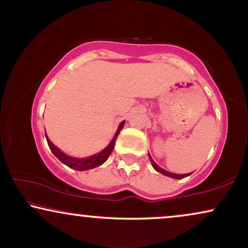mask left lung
Wrapping results in <instances>:
<instances>
[{
    "mask_svg": "<svg viewBox=\"0 0 248 248\" xmlns=\"http://www.w3.org/2000/svg\"><path fill=\"white\" fill-rule=\"evenodd\" d=\"M149 159H150L151 164H152V166H154V168L155 169V170L159 171V172H161L162 175L168 176V177H172V178H176V179H182V178H184V177H187V176H189V175L192 174V172H191V174H183V175H179V174H174V172H169V171H167V170H165V169H162L161 167H159V166L154 161V159L151 158L150 155H149Z\"/></svg>",
    "mask_w": 248,
    "mask_h": 248,
    "instance_id": "1",
    "label": "left lung"
}]
</instances>
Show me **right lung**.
<instances>
[{
	"label": "right lung",
	"instance_id": "1",
	"mask_svg": "<svg viewBox=\"0 0 248 248\" xmlns=\"http://www.w3.org/2000/svg\"><path fill=\"white\" fill-rule=\"evenodd\" d=\"M124 123H125V121H123L120 124V126H118V128H117V132L114 135L113 140L110 141V143L108 144L103 151H100L99 154H97V155H90V157H88V158L70 157V155H65L64 152L61 151L59 148L55 147V145H54L52 142H50L49 139L47 138V135H46V140H47V143H48L50 150H52L53 154L55 155L57 159H60V160L62 161L64 165H66L67 167H70L72 169H76V170H88V169L98 167V166L103 165L104 162L107 160V158L109 157L111 151H113L114 145H115V141H116L117 135L120 134V131L122 130V128H123Z\"/></svg>",
	"mask_w": 248,
	"mask_h": 248
}]
</instances>
